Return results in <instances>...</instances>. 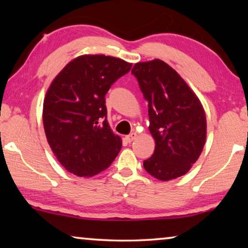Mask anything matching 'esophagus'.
Instances as JSON below:
<instances>
[{"instance_id": "34e87169", "label": "esophagus", "mask_w": 248, "mask_h": 248, "mask_svg": "<svg viewBox=\"0 0 248 248\" xmlns=\"http://www.w3.org/2000/svg\"><path fill=\"white\" fill-rule=\"evenodd\" d=\"M136 138H137V133H131V134H129V136L125 137V140H127L128 142H132L133 140H136Z\"/></svg>"}]
</instances>
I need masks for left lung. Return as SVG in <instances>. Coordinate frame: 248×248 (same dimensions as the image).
I'll list each match as a JSON object with an SVG mask.
<instances>
[{
  "mask_svg": "<svg viewBox=\"0 0 248 248\" xmlns=\"http://www.w3.org/2000/svg\"><path fill=\"white\" fill-rule=\"evenodd\" d=\"M131 73L148 102L149 130L155 141L144 170L163 182L180 177L199 158L207 139L202 104L186 81L159 59L138 62Z\"/></svg>",
  "mask_w": 248,
  "mask_h": 248,
  "instance_id": "8db88e82",
  "label": "left lung"
}]
</instances>
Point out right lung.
Instances as JSON below:
<instances>
[{"mask_svg": "<svg viewBox=\"0 0 248 248\" xmlns=\"http://www.w3.org/2000/svg\"><path fill=\"white\" fill-rule=\"evenodd\" d=\"M132 63L104 54L70 61L50 84L44 99L47 141L60 164L78 177L108 169L123 140L107 120L105 95Z\"/></svg>", "mask_w": 248, "mask_h": 248, "instance_id": "obj_1", "label": "right lung"}]
</instances>
